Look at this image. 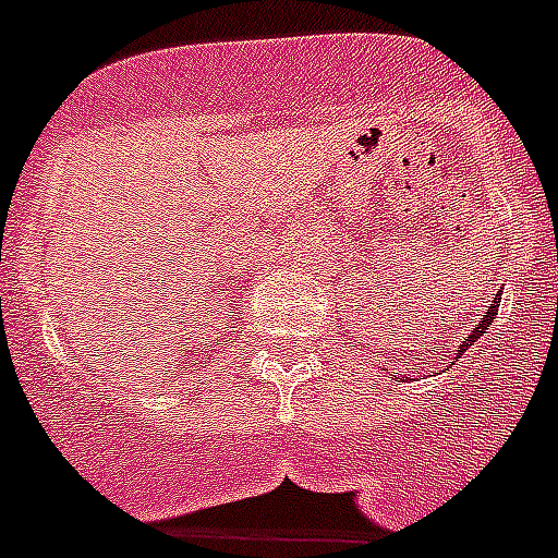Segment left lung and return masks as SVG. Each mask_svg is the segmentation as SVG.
<instances>
[{
    "label": "left lung",
    "instance_id": "left-lung-1",
    "mask_svg": "<svg viewBox=\"0 0 558 558\" xmlns=\"http://www.w3.org/2000/svg\"><path fill=\"white\" fill-rule=\"evenodd\" d=\"M497 295H500V293H497ZM497 307H500V299H495V304H492V307H489V313L483 315V322H481V324H475V332H470V335H466V338L461 340V343H458V352H456V357H452V360H458V357H461L463 352H466V349L475 347L477 338H481V335L486 332V329H489L492 324H495V318H497ZM379 372L388 374V377L397 379V383H408V379H411V377H402V374L391 372V368H379Z\"/></svg>",
    "mask_w": 558,
    "mask_h": 558
}]
</instances>
